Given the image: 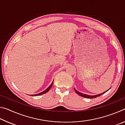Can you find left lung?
<instances>
[{"label": "left lung", "mask_w": 125, "mask_h": 125, "mask_svg": "<svg viewBox=\"0 0 125 125\" xmlns=\"http://www.w3.org/2000/svg\"><path fill=\"white\" fill-rule=\"evenodd\" d=\"M109 90H107V91H106V92H104V93H101V94H98V95H86V94H83V93H80V92H78V91H77V90H76L75 89H74V90H75V92L77 93V94L79 95H80V96H82V97H84V98H88V99H93V98H97V97H98V96H100V95H103V94H104L105 93H106V92H107V91H108Z\"/></svg>", "instance_id": "left-lung-1"}]
</instances>
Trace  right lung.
Here are the masks:
<instances>
[{
    "label": "right lung",
    "mask_w": 125,
    "mask_h": 125,
    "mask_svg": "<svg viewBox=\"0 0 125 125\" xmlns=\"http://www.w3.org/2000/svg\"><path fill=\"white\" fill-rule=\"evenodd\" d=\"M54 81V80H53ZM53 82L52 83V84H51V85L48 86V87L45 90H44L43 92H41V93H39V94H35V95H32V96H39V95H42V94H45V93H46L47 92H48V91H49V90L50 89H51V88L52 87V85H53Z\"/></svg>",
    "instance_id": "obj_1"
}]
</instances>
